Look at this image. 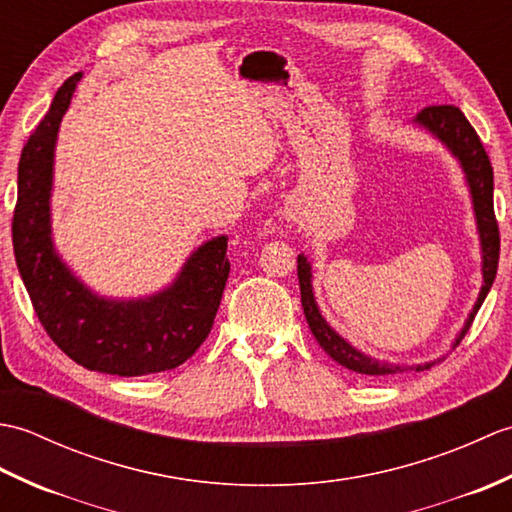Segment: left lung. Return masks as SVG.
Wrapping results in <instances>:
<instances>
[{"mask_svg": "<svg viewBox=\"0 0 512 512\" xmlns=\"http://www.w3.org/2000/svg\"><path fill=\"white\" fill-rule=\"evenodd\" d=\"M416 123L424 125L431 134H436L444 145H447L458 160L462 162V169L466 173V180H469L471 195H473V206H475V217H477V228H480V239H482V273H484V286L480 297H477L475 308L471 310L469 319H466L464 328L458 339H455L453 347H458L464 339V334L469 332L471 323L475 319L477 310L482 308V303L491 290L495 275H497V264H499V226L493 209V167L491 160H488L486 149L482 145L480 136H477L471 123L466 121V116L458 110L455 105H429L416 116ZM297 275H299V288H301V306L303 314H306V321L310 325V332L314 339L319 341L323 352L336 363L352 369L356 374L365 376H389V374H405L416 369H431L436 363H424V365H389L380 363L376 358H369L341 339L328 323L323 321L321 312L314 303L312 295V275H310V264L308 259L299 255L297 257Z\"/></svg>", "mask_w": 512, "mask_h": 512, "instance_id": "8db88e82", "label": "left lung"}]
</instances>
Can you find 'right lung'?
Wrapping results in <instances>:
<instances>
[{
	"mask_svg": "<svg viewBox=\"0 0 512 512\" xmlns=\"http://www.w3.org/2000/svg\"><path fill=\"white\" fill-rule=\"evenodd\" d=\"M81 74L54 94L19 158L13 248L32 308L54 345L92 372L145 376L176 369L209 336L231 262L226 237L200 246L173 286L138 301L92 295L61 264L50 239L52 156L59 123Z\"/></svg>",
	"mask_w": 512,
	"mask_h": 512,
	"instance_id": "1",
	"label": "right lung"
}]
</instances>
